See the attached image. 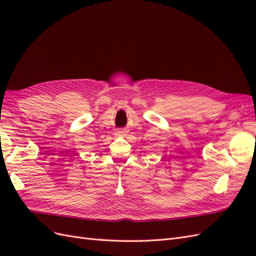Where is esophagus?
<instances>
[{
  "label": "esophagus",
  "mask_w": 256,
  "mask_h": 256,
  "mask_svg": "<svg viewBox=\"0 0 256 256\" xmlns=\"http://www.w3.org/2000/svg\"><path fill=\"white\" fill-rule=\"evenodd\" d=\"M126 134H127V131L125 129H118V131H116V134L120 136H125Z\"/></svg>",
  "instance_id": "obj_1"
}]
</instances>
